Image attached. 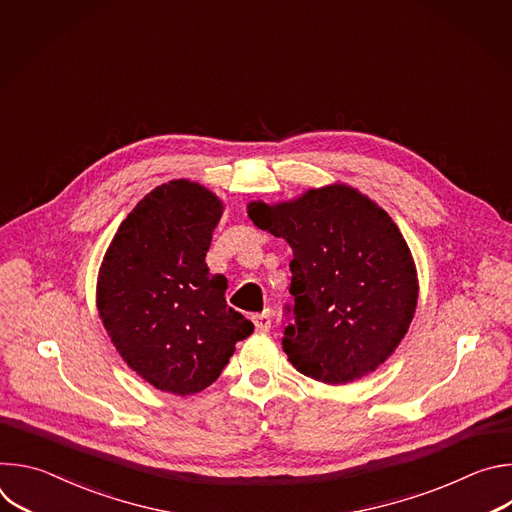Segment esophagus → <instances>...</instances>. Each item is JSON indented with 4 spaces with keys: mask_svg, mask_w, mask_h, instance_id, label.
I'll return each mask as SVG.
<instances>
[{
    "mask_svg": "<svg viewBox=\"0 0 512 512\" xmlns=\"http://www.w3.org/2000/svg\"><path fill=\"white\" fill-rule=\"evenodd\" d=\"M253 324H255L257 332H267L271 328V312L265 310L261 314H255L253 316Z\"/></svg>",
    "mask_w": 512,
    "mask_h": 512,
    "instance_id": "34e87169",
    "label": "esophagus"
}]
</instances>
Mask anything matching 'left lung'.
Wrapping results in <instances>:
<instances>
[{"mask_svg":"<svg viewBox=\"0 0 512 512\" xmlns=\"http://www.w3.org/2000/svg\"><path fill=\"white\" fill-rule=\"evenodd\" d=\"M255 227L281 237L294 316L283 350L294 367L326 385L373 373L399 346L417 308V271L393 218L346 184L296 200L247 206Z\"/></svg>","mask_w":512,"mask_h":512,"instance_id":"1","label":"left lung"}]
</instances>
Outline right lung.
I'll list each match as a JSON object with an SVG mask.
<instances>
[{
	"mask_svg": "<svg viewBox=\"0 0 512 512\" xmlns=\"http://www.w3.org/2000/svg\"><path fill=\"white\" fill-rule=\"evenodd\" d=\"M223 210L196 182L162 184L127 214L99 269L97 310L113 346L166 393L184 397L212 385L253 332L227 306V277L204 261Z\"/></svg>",
	"mask_w": 512,
	"mask_h": 512,
	"instance_id": "right-lung-1",
	"label": "right lung"
}]
</instances>
